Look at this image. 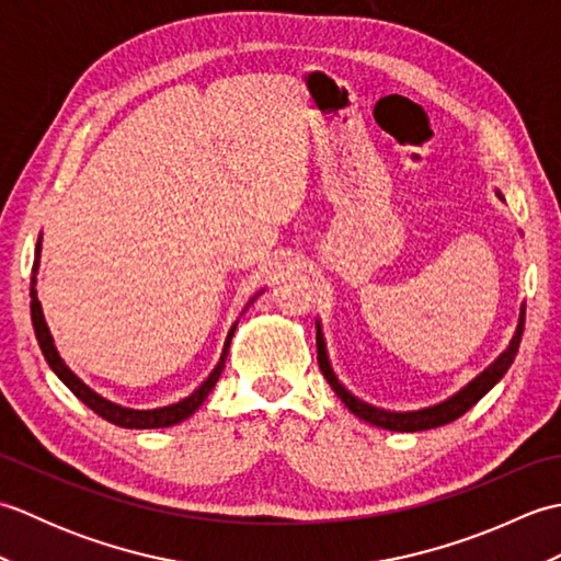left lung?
<instances>
[{"instance_id": "1", "label": "left lung", "mask_w": 561, "mask_h": 561, "mask_svg": "<svg viewBox=\"0 0 561 561\" xmlns=\"http://www.w3.org/2000/svg\"><path fill=\"white\" fill-rule=\"evenodd\" d=\"M523 325H526V306L520 308L516 335H514V340H511L508 350L502 356H499V359L490 368H486V371H482L478 378H474L468 388H462L458 396H453L450 400L434 404V408L420 410V412H386V410H378V408H371V404L356 400L350 390H344L340 380L335 378V374H332V368H330L328 354H325V342H323V335H320V325H318V337H316L318 364H320V371H323V376L328 378V383L332 386V390L337 392L340 400L347 404V410L359 416V420H364L368 424L390 428V432H424V428H436V426H444L448 422H456L458 416L468 412L472 404H478L486 396V392H490L499 383V380L504 378V374L508 371V366L514 364L516 352L520 347Z\"/></svg>"}]
</instances>
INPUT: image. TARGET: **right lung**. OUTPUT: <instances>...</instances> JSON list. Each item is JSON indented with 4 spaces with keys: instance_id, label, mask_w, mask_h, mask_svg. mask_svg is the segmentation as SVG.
I'll use <instances>...</instances> for the list:
<instances>
[{
    "instance_id": "right-lung-1",
    "label": "right lung",
    "mask_w": 561,
    "mask_h": 561,
    "mask_svg": "<svg viewBox=\"0 0 561 561\" xmlns=\"http://www.w3.org/2000/svg\"><path fill=\"white\" fill-rule=\"evenodd\" d=\"M31 320H33L35 337H38L45 362L50 364V368L57 374V378L62 380V383L71 392H75V396L83 404H87V408H91L99 416H103L105 422H111L115 426H123V428H163V426H171V424L187 420V416L193 414L202 402H205V398L209 396L211 388L217 386V380L221 376V368L226 364V356H229V344H231L233 330H236V325L229 330V337H226V342H224V352H221L219 364L214 366V371L209 374V378L193 392V396L181 400V402H175V404H169V408H161V410H127V408H121V404H113L105 398H101L99 392H93L89 386H83L81 380L65 366V362L59 359V354H57L55 344H53L50 330H47V325H45L43 308H41L38 296H35V289H31Z\"/></svg>"
}]
</instances>
